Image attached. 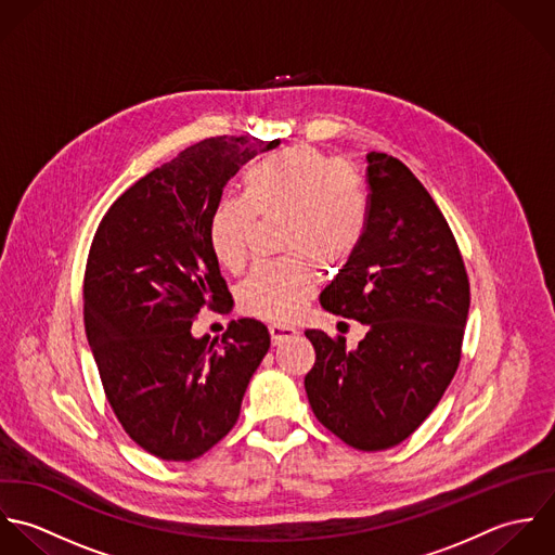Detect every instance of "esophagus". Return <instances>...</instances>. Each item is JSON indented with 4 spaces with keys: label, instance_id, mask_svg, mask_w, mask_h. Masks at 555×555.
<instances>
[{
    "label": "esophagus",
    "instance_id": "34e87169",
    "mask_svg": "<svg viewBox=\"0 0 555 555\" xmlns=\"http://www.w3.org/2000/svg\"><path fill=\"white\" fill-rule=\"evenodd\" d=\"M270 338L274 345H281L283 340L296 336V328H289V326H281V324H270Z\"/></svg>",
    "mask_w": 555,
    "mask_h": 555
}]
</instances>
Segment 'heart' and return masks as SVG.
Returning a JSON list of instances; mask_svg holds the SVG:
<instances>
[{
	"label": "heart",
	"instance_id": "heart-1",
	"mask_svg": "<svg viewBox=\"0 0 555 555\" xmlns=\"http://www.w3.org/2000/svg\"><path fill=\"white\" fill-rule=\"evenodd\" d=\"M255 219H283L281 248L289 257L257 263L237 285L240 311L270 322L296 320L315 294L311 260L336 270L358 253L369 202L356 173L311 145L255 160L244 171L242 197L224 195L208 221V242L224 270L242 268Z\"/></svg>",
	"mask_w": 555,
	"mask_h": 555
}]
</instances>
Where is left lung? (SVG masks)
<instances>
[{
	"label": "left lung",
	"instance_id": "left-lung-1",
	"mask_svg": "<svg viewBox=\"0 0 555 555\" xmlns=\"http://www.w3.org/2000/svg\"><path fill=\"white\" fill-rule=\"evenodd\" d=\"M369 224L320 302L366 326L345 336L307 331L315 364L305 377L318 421L358 450L408 440L452 382L469 311V281L438 204L395 156L366 154Z\"/></svg>",
	"mask_w": 555,
	"mask_h": 555
}]
</instances>
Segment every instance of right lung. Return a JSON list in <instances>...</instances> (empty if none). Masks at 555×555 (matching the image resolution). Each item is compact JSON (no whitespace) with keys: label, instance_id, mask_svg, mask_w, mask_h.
Returning <instances> with one entry per match:
<instances>
[{"label":"right lung","instance_id":"right-lung-1","mask_svg":"<svg viewBox=\"0 0 555 555\" xmlns=\"http://www.w3.org/2000/svg\"><path fill=\"white\" fill-rule=\"evenodd\" d=\"M279 145L210 137L124 191L99 224L83 279L86 334L115 418L165 461H191L233 429L242 397L270 349L261 322L195 338L204 307L231 294L208 242L222 189L255 154Z\"/></svg>","mask_w":555,"mask_h":555}]
</instances>
